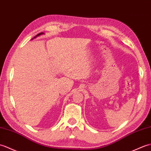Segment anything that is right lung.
<instances>
[{
	"mask_svg": "<svg viewBox=\"0 0 151 151\" xmlns=\"http://www.w3.org/2000/svg\"><path fill=\"white\" fill-rule=\"evenodd\" d=\"M42 34H44V33H43V32H41V33H39V34H37V35L36 36H35V37H33V39H32H32H35V38H36V37H38V36H40V35H42Z\"/></svg>",
	"mask_w": 151,
	"mask_h": 151,
	"instance_id": "add662e5",
	"label": "right lung"
}]
</instances>
